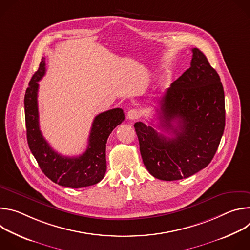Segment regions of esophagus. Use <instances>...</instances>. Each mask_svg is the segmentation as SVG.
<instances>
[{
	"mask_svg": "<svg viewBox=\"0 0 250 250\" xmlns=\"http://www.w3.org/2000/svg\"><path fill=\"white\" fill-rule=\"evenodd\" d=\"M139 116H140L139 112H138L137 110H135V109H131V110H129L128 113H127V118H128L129 120H131V121L137 120V119L139 118Z\"/></svg>",
	"mask_w": 250,
	"mask_h": 250,
	"instance_id": "34e87169",
	"label": "esophagus"
}]
</instances>
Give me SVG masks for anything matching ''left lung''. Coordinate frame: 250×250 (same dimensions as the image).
I'll use <instances>...</instances> for the list:
<instances>
[{
	"mask_svg": "<svg viewBox=\"0 0 250 250\" xmlns=\"http://www.w3.org/2000/svg\"><path fill=\"white\" fill-rule=\"evenodd\" d=\"M191 66L159 101L160 128L137 122L134 128L148 172L159 180L188 178L216 154L226 125L225 93L217 71L205 54L193 48Z\"/></svg>",
	"mask_w": 250,
	"mask_h": 250,
	"instance_id": "8db88e82",
	"label": "left lung"
}]
</instances>
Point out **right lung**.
<instances>
[{
  "label": "right lung",
  "instance_id": "1",
  "mask_svg": "<svg viewBox=\"0 0 250 250\" xmlns=\"http://www.w3.org/2000/svg\"><path fill=\"white\" fill-rule=\"evenodd\" d=\"M45 74V58L29 81L24 95L27 144L42 171L54 183L69 188H84L99 183L106 170L105 144L113 129L125 120L122 109L99 114L92 124L86 151L77 157L63 156L54 151L40 129L38 108L39 81Z\"/></svg>",
  "mask_w": 250,
  "mask_h": 250
}]
</instances>
